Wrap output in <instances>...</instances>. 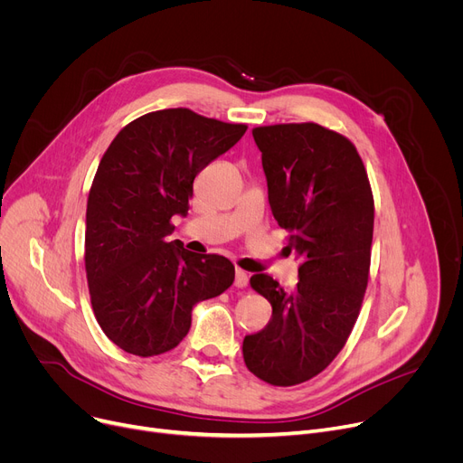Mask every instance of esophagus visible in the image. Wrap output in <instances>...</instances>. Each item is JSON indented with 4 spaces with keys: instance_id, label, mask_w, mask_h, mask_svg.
<instances>
[{
    "instance_id": "34e87169",
    "label": "esophagus",
    "mask_w": 463,
    "mask_h": 463,
    "mask_svg": "<svg viewBox=\"0 0 463 463\" xmlns=\"http://www.w3.org/2000/svg\"><path fill=\"white\" fill-rule=\"evenodd\" d=\"M248 283H250L248 272H244L241 269H236V272H234V285L236 287H246Z\"/></svg>"
}]
</instances>
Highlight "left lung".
Returning a JSON list of instances; mask_svg holds the SVG:
<instances>
[{"instance_id":"obj_1","label":"left lung","mask_w":463,"mask_h":463,"mask_svg":"<svg viewBox=\"0 0 463 463\" xmlns=\"http://www.w3.org/2000/svg\"><path fill=\"white\" fill-rule=\"evenodd\" d=\"M269 203L300 260L285 290L266 274L250 283L272 304V319L246 335L248 370L274 386L321 373L344 349L368 287L373 194L351 140L317 124L255 128Z\"/></svg>"}]
</instances>
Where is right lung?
I'll return each instance as SVG.
<instances>
[{"instance_id":"right-lung-1","label":"right lung","mask_w":463,"mask_h":463,"mask_svg":"<svg viewBox=\"0 0 463 463\" xmlns=\"http://www.w3.org/2000/svg\"><path fill=\"white\" fill-rule=\"evenodd\" d=\"M246 129L189 109L157 110L121 129L97 166L86 208V276L97 323L126 353L175 349L193 307L232 285L229 259L187 251L166 236L173 215L189 210L194 176Z\"/></svg>"}]
</instances>
